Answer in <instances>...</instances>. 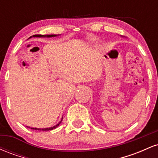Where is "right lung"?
Wrapping results in <instances>:
<instances>
[{"mask_svg": "<svg viewBox=\"0 0 158 158\" xmlns=\"http://www.w3.org/2000/svg\"><path fill=\"white\" fill-rule=\"evenodd\" d=\"M33 37H45V36H47V37H54V36H56V35H32ZM61 123V121L60 123H58L57 125L53 127H51V128H42V129H40V128H31V129H35V130H41V131H50V130H52L54 129V128H56V127H58L59 126V124Z\"/></svg>", "mask_w": 158, "mask_h": 158, "instance_id": "1", "label": "right lung"}]
</instances>
